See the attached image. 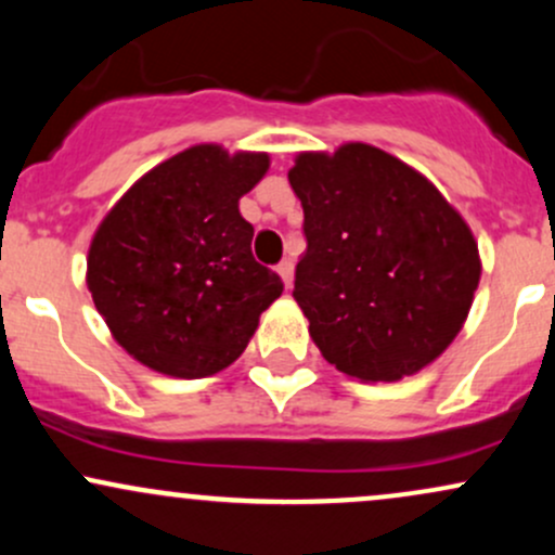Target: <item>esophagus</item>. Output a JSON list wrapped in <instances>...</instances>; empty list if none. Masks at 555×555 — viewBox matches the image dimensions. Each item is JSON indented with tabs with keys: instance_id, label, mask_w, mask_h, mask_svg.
I'll use <instances>...</instances> for the list:
<instances>
[{
	"instance_id": "obj_1",
	"label": "esophagus",
	"mask_w": 555,
	"mask_h": 555,
	"mask_svg": "<svg viewBox=\"0 0 555 555\" xmlns=\"http://www.w3.org/2000/svg\"><path fill=\"white\" fill-rule=\"evenodd\" d=\"M276 273H279V276H282V282H284L286 289H289L292 279H295V263H292V260H282V263L276 266Z\"/></svg>"
}]
</instances>
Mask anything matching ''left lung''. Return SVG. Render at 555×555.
Here are the masks:
<instances>
[{
    "mask_svg": "<svg viewBox=\"0 0 555 555\" xmlns=\"http://www.w3.org/2000/svg\"><path fill=\"white\" fill-rule=\"evenodd\" d=\"M289 184L308 250L295 295L336 371L399 380L430 365L467 321L477 242L436 184L367 143L299 154Z\"/></svg>",
    "mask_w": 555,
    "mask_h": 555,
    "instance_id": "obj_1",
    "label": "left lung"
}]
</instances>
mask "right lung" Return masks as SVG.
<instances>
[{"instance_id": "right-lung-1", "label": "right lung", "mask_w": 555, "mask_h": 555, "mask_svg": "<svg viewBox=\"0 0 555 555\" xmlns=\"http://www.w3.org/2000/svg\"><path fill=\"white\" fill-rule=\"evenodd\" d=\"M269 154L203 143L143 175L95 229L88 289L119 347L151 371L203 378L232 365L284 284L253 258L240 197Z\"/></svg>"}]
</instances>
